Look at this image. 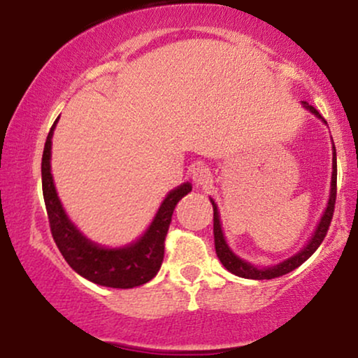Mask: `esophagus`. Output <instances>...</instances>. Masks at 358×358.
I'll list each match as a JSON object with an SVG mask.
<instances>
[{"label": "esophagus", "instance_id": "1", "mask_svg": "<svg viewBox=\"0 0 358 358\" xmlns=\"http://www.w3.org/2000/svg\"><path fill=\"white\" fill-rule=\"evenodd\" d=\"M192 180L195 187H207V185L212 184V174H210L207 166H197L192 171Z\"/></svg>", "mask_w": 358, "mask_h": 358}]
</instances>
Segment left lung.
I'll use <instances>...</instances> for the list:
<instances>
[{
    "label": "left lung",
    "instance_id": "obj_1",
    "mask_svg": "<svg viewBox=\"0 0 358 358\" xmlns=\"http://www.w3.org/2000/svg\"><path fill=\"white\" fill-rule=\"evenodd\" d=\"M303 107L315 114L317 119H321L326 124V120L322 119L320 112H317L315 107L308 104V102L303 101L301 102ZM332 179H331V194H329V202H327V207L322 213L321 222L317 224L316 231L313 233V236L305 248L301 249L300 252L295 254V256L288 257L287 261H283L280 264H275L272 267H264L259 268L252 264H249L244 261V259L238 257L234 254L229 246L227 244V239H224L223 229H222V223H220V213L217 208V203L213 202V199H210V202L213 205V234H215V251H217V256L220 259V262L223 264L224 268L229 271L234 275L243 277V278H252V280H271V278L275 277H282L285 273L295 271L296 267H300L306 259H310L313 256V252L320 248V244L322 243V239L326 238L327 229H329L332 215H334V205H336V194H337V159H336V146L332 143Z\"/></svg>",
    "mask_w": 358,
    "mask_h": 358
}]
</instances>
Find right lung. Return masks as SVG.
<instances>
[{
	"instance_id": "obj_1",
	"label": "right lung",
	"mask_w": 358,
	"mask_h": 358,
	"mask_svg": "<svg viewBox=\"0 0 358 358\" xmlns=\"http://www.w3.org/2000/svg\"><path fill=\"white\" fill-rule=\"evenodd\" d=\"M58 119L48 131L42 155V192L53 241L73 271L92 283L110 288H134L143 285L158 273L163 264L164 239L173 212L179 200L192 190V185L184 182L171 190L158 208V213L150 228L135 243L124 248H102L83 236L80 229L68 218L58 199L50 171L52 136Z\"/></svg>"
}]
</instances>
